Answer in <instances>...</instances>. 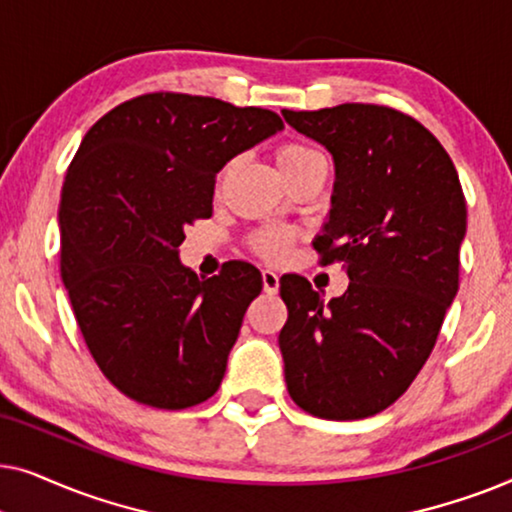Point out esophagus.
<instances>
[{
	"label": "esophagus",
	"mask_w": 512,
	"mask_h": 512,
	"mask_svg": "<svg viewBox=\"0 0 512 512\" xmlns=\"http://www.w3.org/2000/svg\"><path fill=\"white\" fill-rule=\"evenodd\" d=\"M263 291L268 293V296H275V293L279 291V277H277V272H272V270H263Z\"/></svg>",
	"instance_id": "esophagus-1"
}]
</instances>
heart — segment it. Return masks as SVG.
<instances>
[{
	"label": "heart",
	"mask_w": 512,
	"mask_h": 512,
	"mask_svg": "<svg viewBox=\"0 0 512 512\" xmlns=\"http://www.w3.org/2000/svg\"><path fill=\"white\" fill-rule=\"evenodd\" d=\"M275 160H277L279 172L284 174V179H291L293 174L305 170L307 165L314 163V160H321V156L314 149H310V146L291 142V144L279 146L275 153ZM228 179H230V165H223L214 181L216 195L223 193ZM293 242H296V233H293V230H282V228H265L249 237V247L254 249L258 256L265 258V261H272V263L284 261V258L291 254Z\"/></svg>",
	"instance_id": "heart-1"
}]
</instances>
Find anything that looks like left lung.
I'll return each instance as SVG.
<instances>
[{
	"instance_id": "obj_1",
	"label": "left lung",
	"mask_w": 512,
	"mask_h": 512,
	"mask_svg": "<svg viewBox=\"0 0 512 512\" xmlns=\"http://www.w3.org/2000/svg\"><path fill=\"white\" fill-rule=\"evenodd\" d=\"M335 160L333 207L314 249L342 263L349 286L324 303L284 275L289 319L279 333L298 408L363 419L405 394L429 359L459 289L466 198L443 144L415 118L380 104L282 111Z\"/></svg>"
}]
</instances>
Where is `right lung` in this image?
I'll list each match as a JSON object with an SVG mask.
<instances>
[{
	"label": "right lung",
	"instance_id": "1",
	"mask_svg": "<svg viewBox=\"0 0 512 512\" xmlns=\"http://www.w3.org/2000/svg\"><path fill=\"white\" fill-rule=\"evenodd\" d=\"M282 128L270 109L149 93L83 137L60 195V275L95 363L132 401L184 410L219 389L263 279L242 261L198 279L179 244L212 216L221 167Z\"/></svg>",
	"mask_w": 512,
	"mask_h": 512
}]
</instances>
